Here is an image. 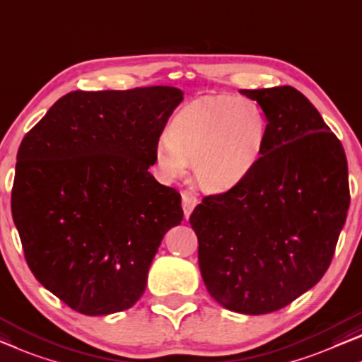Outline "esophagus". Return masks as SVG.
Here are the masks:
<instances>
[{"label": "esophagus", "instance_id": "esophagus-1", "mask_svg": "<svg viewBox=\"0 0 362 362\" xmlns=\"http://www.w3.org/2000/svg\"><path fill=\"white\" fill-rule=\"evenodd\" d=\"M181 196H182V211H185V217L189 218L194 207L197 206V197L192 191H182Z\"/></svg>", "mask_w": 362, "mask_h": 362}]
</instances>
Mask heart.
I'll return each mask as SVG.
<instances>
[{
    "label": "heart",
    "mask_w": 362,
    "mask_h": 362,
    "mask_svg": "<svg viewBox=\"0 0 362 362\" xmlns=\"http://www.w3.org/2000/svg\"><path fill=\"white\" fill-rule=\"evenodd\" d=\"M268 120L248 98L202 96L187 103L156 140L155 156L166 176L185 175L209 192H227L246 180L263 155Z\"/></svg>",
    "instance_id": "obj_1"
}]
</instances>
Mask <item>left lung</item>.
<instances>
[{"mask_svg": "<svg viewBox=\"0 0 362 362\" xmlns=\"http://www.w3.org/2000/svg\"><path fill=\"white\" fill-rule=\"evenodd\" d=\"M240 93L268 120L263 155L242 185L204 197L189 223L211 297L227 310L263 315L289 305L327 272L348 216V161L296 88Z\"/></svg>", "mask_w": 362, "mask_h": 362, "instance_id": "1", "label": "left lung"}]
</instances>
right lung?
I'll return each instance as SVG.
<instances>
[{
    "instance_id": "1",
    "label": "right lung",
    "mask_w": 362,
    "mask_h": 362,
    "mask_svg": "<svg viewBox=\"0 0 362 362\" xmlns=\"http://www.w3.org/2000/svg\"><path fill=\"white\" fill-rule=\"evenodd\" d=\"M182 91L146 86L60 98L18 151L11 211L30 271L85 315L142 297L181 194L148 171Z\"/></svg>"
}]
</instances>
